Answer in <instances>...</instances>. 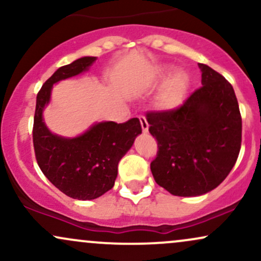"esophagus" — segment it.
Instances as JSON below:
<instances>
[{"mask_svg":"<svg viewBox=\"0 0 261 261\" xmlns=\"http://www.w3.org/2000/svg\"><path fill=\"white\" fill-rule=\"evenodd\" d=\"M139 119H140V122H141V127H142V131H143V133H147V131H148V122H147V120H146V118L143 115H140Z\"/></svg>","mask_w":261,"mask_h":261,"instance_id":"34e87169","label":"esophagus"}]
</instances>
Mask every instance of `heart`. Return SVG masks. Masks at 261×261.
I'll list each match as a JSON object with an SVG mask.
<instances>
[{
  "instance_id": "b5f03b06",
  "label": "heart",
  "mask_w": 261,
  "mask_h": 261,
  "mask_svg": "<svg viewBox=\"0 0 261 261\" xmlns=\"http://www.w3.org/2000/svg\"><path fill=\"white\" fill-rule=\"evenodd\" d=\"M173 68L169 66L161 67L157 71V77L160 82H164L172 73ZM189 76L182 71H178L167 81L158 95V103L162 108H175L181 103L189 88Z\"/></svg>"
}]
</instances>
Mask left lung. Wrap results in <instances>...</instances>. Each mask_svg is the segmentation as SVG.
<instances>
[{"instance_id": "8db88e82", "label": "left lung", "mask_w": 261, "mask_h": 261, "mask_svg": "<svg viewBox=\"0 0 261 261\" xmlns=\"http://www.w3.org/2000/svg\"><path fill=\"white\" fill-rule=\"evenodd\" d=\"M199 67L202 86L181 106L146 114L158 146L151 172L155 182L175 196L214 190L241 151L242 116L234 89L207 65Z\"/></svg>"}]
</instances>
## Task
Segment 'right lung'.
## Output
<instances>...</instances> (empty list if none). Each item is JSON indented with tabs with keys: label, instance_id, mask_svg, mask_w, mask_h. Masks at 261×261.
Returning a JSON list of instances; mask_svg holds the SVG:
<instances>
[{
	"label": "right lung",
	"instance_id": "1",
	"mask_svg": "<svg viewBox=\"0 0 261 261\" xmlns=\"http://www.w3.org/2000/svg\"><path fill=\"white\" fill-rule=\"evenodd\" d=\"M95 58L86 56L60 67L39 91L33 125V145L41 172L67 196L77 200L97 199L114 187L118 163L142 133L140 120L133 118L118 124H95L74 139L54 135L43 121L54 83L88 70Z\"/></svg>",
	"mask_w": 261,
	"mask_h": 261
}]
</instances>
